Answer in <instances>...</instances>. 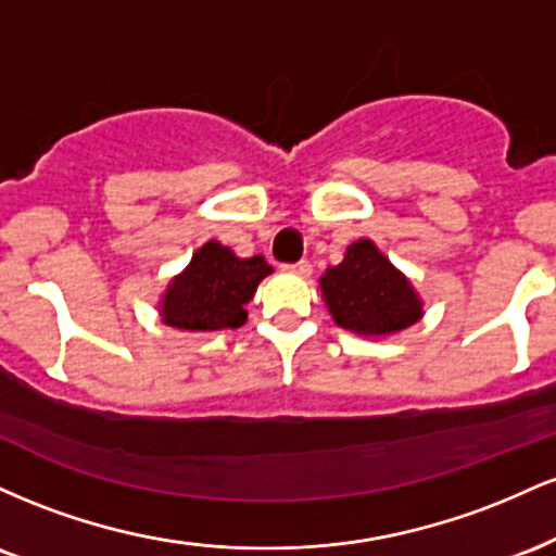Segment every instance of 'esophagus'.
Segmentation results:
<instances>
[{
	"mask_svg": "<svg viewBox=\"0 0 556 556\" xmlns=\"http://www.w3.org/2000/svg\"><path fill=\"white\" fill-rule=\"evenodd\" d=\"M285 269L290 274H298V277H308L311 264H308V261H298V264H287Z\"/></svg>",
	"mask_w": 556,
	"mask_h": 556,
	"instance_id": "34e87169",
	"label": "esophagus"
}]
</instances>
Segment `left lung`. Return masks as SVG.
<instances>
[{"instance_id":"1","label":"left lung","mask_w":556,"mask_h":556,"mask_svg":"<svg viewBox=\"0 0 556 556\" xmlns=\"http://www.w3.org/2000/svg\"><path fill=\"white\" fill-rule=\"evenodd\" d=\"M321 290L334 321L355 334H392L420 318L410 282L376 251L371 240L353 242L342 264L324 271Z\"/></svg>"}]
</instances>
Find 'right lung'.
I'll list each match as a JSON object with an SVG mask.
<instances>
[{
    "instance_id": "add662e5",
    "label": "right lung",
    "mask_w": 556,
    "mask_h": 556,
    "mask_svg": "<svg viewBox=\"0 0 556 556\" xmlns=\"http://www.w3.org/2000/svg\"><path fill=\"white\" fill-rule=\"evenodd\" d=\"M269 271L264 256L238 258L216 240L206 242L169 285L162 303L164 324L185 331L238 329L245 324L242 305Z\"/></svg>"
}]
</instances>
